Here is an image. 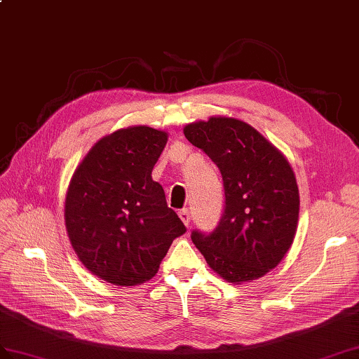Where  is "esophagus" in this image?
<instances>
[{"mask_svg": "<svg viewBox=\"0 0 359 359\" xmlns=\"http://www.w3.org/2000/svg\"><path fill=\"white\" fill-rule=\"evenodd\" d=\"M179 217H180V220L185 223V226L188 228L189 226V222H191V212H189V210H182V211H179Z\"/></svg>", "mask_w": 359, "mask_h": 359, "instance_id": "esophagus-1", "label": "esophagus"}]
</instances>
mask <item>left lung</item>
Instances as JSON below:
<instances>
[{"label": "left lung", "instance_id": "1", "mask_svg": "<svg viewBox=\"0 0 359 359\" xmlns=\"http://www.w3.org/2000/svg\"><path fill=\"white\" fill-rule=\"evenodd\" d=\"M183 135L219 166L224 212L210 234L191 238L210 268L229 283L251 281L273 269L292 245L299 194L285 156L251 125L212 116L188 123Z\"/></svg>", "mask_w": 359, "mask_h": 359}]
</instances>
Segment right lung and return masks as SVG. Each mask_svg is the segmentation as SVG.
Listing matches in <instances>:
<instances>
[{
	"mask_svg": "<svg viewBox=\"0 0 359 359\" xmlns=\"http://www.w3.org/2000/svg\"><path fill=\"white\" fill-rule=\"evenodd\" d=\"M168 133L147 125L121 128L91 147L65 196V228L86 268L116 286L157 273L187 228L151 171Z\"/></svg>",
	"mask_w": 359,
	"mask_h": 359,
	"instance_id": "1",
	"label": "right lung"
}]
</instances>
